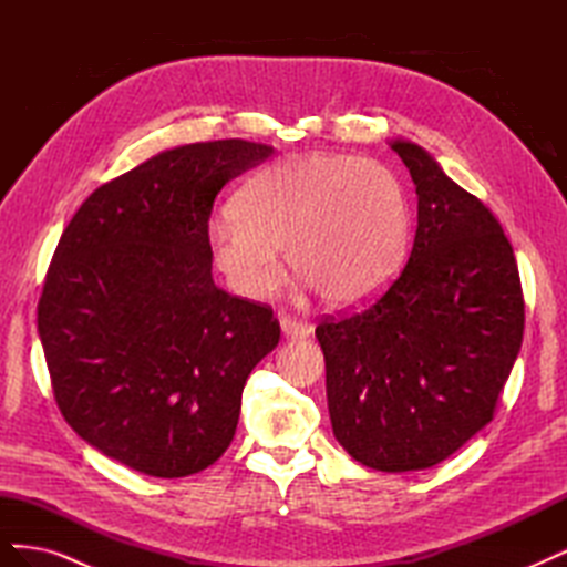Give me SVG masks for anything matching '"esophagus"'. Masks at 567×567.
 <instances>
[{
	"mask_svg": "<svg viewBox=\"0 0 567 567\" xmlns=\"http://www.w3.org/2000/svg\"><path fill=\"white\" fill-rule=\"evenodd\" d=\"M281 331L288 336V338H305L312 333V323H307L298 317H290V315H284L281 317Z\"/></svg>",
	"mask_w": 567,
	"mask_h": 567,
	"instance_id": "34e87169",
	"label": "esophagus"
}]
</instances>
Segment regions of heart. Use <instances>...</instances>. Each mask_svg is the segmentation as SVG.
Here are the masks:
<instances>
[{"instance_id":"obj_1","label":"heart","mask_w":567,"mask_h":567,"mask_svg":"<svg viewBox=\"0 0 567 567\" xmlns=\"http://www.w3.org/2000/svg\"><path fill=\"white\" fill-rule=\"evenodd\" d=\"M213 227L217 269L246 298L262 300L281 281L279 250L336 307H352L400 269L409 205L381 163L348 153H305L262 169Z\"/></svg>"}]
</instances>
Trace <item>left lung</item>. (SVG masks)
Segmentation results:
<instances>
[{"instance_id": "obj_1", "label": "left lung", "mask_w": 567, "mask_h": 567, "mask_svg": "<svg viewBox=\"0 0 567 567\" xmlns=\"http://www.w3.org/2000/svg\"><path fill=\"white\" fill-rule=\"evenodd\" d=\"M419 196L409 262L383 296L323 317L333 435L354 461L385 473L452 456L494 419L523 346L516 255L487 205L411 142H392Z\"/></svg>"}]
</instances>
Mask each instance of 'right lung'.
Wrapping results in <instances>:
<instances>
[{
  "instance_id": "obj_1",
  "label": "right lung",
  "mask_w": 567,
  "mask_h": 567,
  "mask_svg": "<svg viewBox=\"0 0 567 567\" xmlns=\"http://www.w3.org/2000/svg\"><path fill=\"white\" fill-rule=\"evenodd\" d=\"M271 153L244 140L163 151L99 186L51 257L38 331L54 400L84 442L144 475L213 466L281 338L269 305L215 286L208 236L221 186Z\"/></svg>"
}]
</instances>
